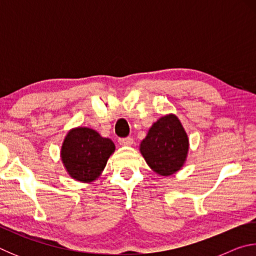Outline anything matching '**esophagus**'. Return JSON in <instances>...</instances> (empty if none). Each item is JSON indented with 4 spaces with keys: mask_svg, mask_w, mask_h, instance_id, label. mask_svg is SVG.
Listing matches in <instances>:
<instances>
[{
    "mask_svg": "<svg viewBox=\"0 0 256 256\" xmlns=\"http://www.w3.org/2000/svg\"><path fill=\"white\" fill-rule=\"evenodd\" d=\"M133 138H118V144H120V146H132L133 144Z\"/></svg>",
    "mask_w": 256,
    "mask_h": 256,
    "instance_id": "esophagus-1",
    "label": "esophagus"
}]
</instances>
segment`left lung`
I'll return each instance as SVG.
<instances>
[{
    "mask_svg": "<svg viewBox=\"0 0 256 256\" xmlns=\"http://www.w3.org/2000/svg\"><path fill=\"white\" fill-rule=\"evenodd\" d=\"M188 136L176 115L160 118L149 128L140 152L156 174L170 176L184 166L188 154Z\"/></svg>",
    "mask_w": 256,
    "mask_h": 256,
    "instance_id": "left-lung-1",
    "label": "left lung"
}]
</instances>
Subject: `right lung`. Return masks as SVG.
<instances>
[{
	"label": "right lung",
	"instance_id": "1",
	"mask_svg": "<svg viewBox=\"0 0 256 256\" xmlns=\"http://www.w3.org/2000/svg\"><path fill=\"white\" fill-rule=\"evenodd\" d=\"M115 151L110 138H102L89 128H74L68 131L60 148V159L68 174L82 183L96 180Z\"/></svg>",
	"mask_w": 256,
	"mask_h": 256
}]
</instances>
